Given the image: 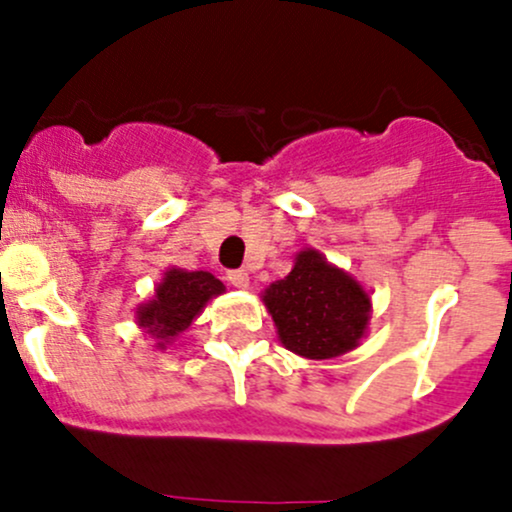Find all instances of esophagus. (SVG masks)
<instances>
[{
	"label": "esophagus",
	"mask_w": 512,
	"mask_h": 512,
	"mask_svg": "<svg viewBox=\"0 0 512 512\" xmlns=\"http://www.w3.org/2000/svg\"><path fill=\"white\" fill-rule=\"evenodd\" d=\"M227 282L237 289H247L250 287V275L245 270H230L227 272Z\"/></svg>",
	"instance_id": "1"
}]
</instances>
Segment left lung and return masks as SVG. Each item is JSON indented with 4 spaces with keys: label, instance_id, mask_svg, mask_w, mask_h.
<instances>
[{
    "label": "left lung",
    "instance_id": "1",
    "mask_svg": "<svg viewBox=\"0 0 512 512\" xmlns=\"http://www.w3.org/2000/svg\"><path fill=\"white\" fill-rule=\"evenodd\" d=\"M262 302L280 342L304 359H334L352 352L369 329V292L312 247L294 257L292 272L272 282Z\"/></svg>",
    "mask_w": 512,
    "mask_h": 512
}]
</instances>
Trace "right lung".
Masks as SVG:
<instances>
[{"instance_id":"add662e5","label":"right lung","mask_w":512,"mask_h":512,"mask_svg":"<svg viewBox=\"0 0 512 512\" xmlns=\"http://www.w3.org/2000/svg\"><path fill=\"white\" fill-rule=\"evenodd\" d=\"M223 292L225 285L215 280L210 272L170 267L158 282L153 299L138 307V327H143L156 339L158 349H165V344L173 342L180 332L193 324V319L203 312L210 299Z\"/></svg>"}]
</instances>
